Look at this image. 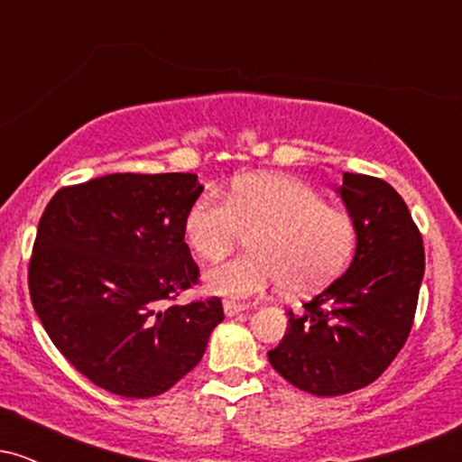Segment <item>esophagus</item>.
<instances>
[{
    "mask_svg": "<svg viewBox=\"0 0 462 462\" xmlns=\"http://www.w3.org/2000/svg\"><path fill=\"white\" fill-rule=\"evenodd\" d=\"M243 310H247V306L241 304V301H232V300H226L224 301L226 317H235V315H238V312H243Z\"/></svg>",
    "mask_w": 462,
    "mask_h": 462,
    "instance_id": "1",
    "label": "esophagus"
}]
</instances>
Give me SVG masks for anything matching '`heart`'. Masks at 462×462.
Masks as SVG:
<instances>
[{
    "mask_svg": "<svg viewBox=\"0 0 462 462\" xmlns=\"http://www.w3.org/2000/svg\"><path fill=\"white\" fill-rule=\"evenodd\" d=\"M249 236L247 256L208 269L210 293L258 298L284 284L291 295L319 291L346 272L358 232L347 210L289 176H249L227 198L204 193L184 217V238L201 261H219Z\"/></svg>",
    "mask_w": 462,
    "mask_h": 462,
    "instance_id": "obj_1",
    "label": "heart"
}]
</instances>
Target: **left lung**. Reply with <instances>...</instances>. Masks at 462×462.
I'll return each mask as SVG.
<instances>
[{"label": "left lung", "mask_w": 462, "mask_h": 462, "mask_svg": "<svg viewBox=\"0 0 462 462\" xmlns=\"http://www.w3.org/2000/svg\"><path fill=\"white\" fill-rule=\"evenodd\" d=\"M338 193L356 224L354 261L300 315L286 312L284 338L267 354L284 380L319 397L363 389L393 363L426 269L421 232L389 182L346 171Z\"/></svg>", "instance_id": "1"}]
</instances>
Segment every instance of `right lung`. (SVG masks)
<instances>
[{"label":"right lung","instance_id":"1","mask_svg":"<svg viewBox=\"0 0 462 462\" xmlns=\"http://www.w3.org/2000/svg\"><path fill=\"white\" fill-rule=\"evenodd\" d=\"M195 173H110L47 204L28 267L32 306L60 354L115 395L153 397L204 356L219 298L173 306L199 282L184 217Z\"/></svg>","mask_w":462,"mask_h":462}]
</instances>
